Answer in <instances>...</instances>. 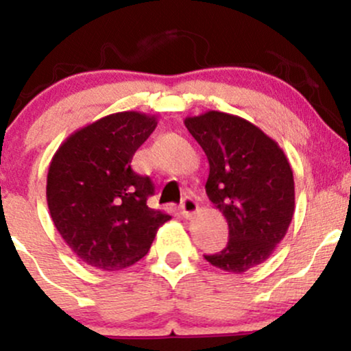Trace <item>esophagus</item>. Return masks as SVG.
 <instances>
[{"label":"esophagus","instance_id":"esophagus-1","mask_svg":"<svg viewBox=\"0 0 351 351\" xmlns=\"http://www.w3.org/2000/svg\"><path fill=\"white\" fill-rule=\"evenodd\" d=\"M181 211H183L184 217H193L198 213V203L193 199V196H184L181 201Z\"/></svg>","mask_w":351,"mask_h":351}]
</instances>
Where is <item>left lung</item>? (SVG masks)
<instances>
[{
  "label": "left lung",
  "mask_w": 351,
  "mask_h": 351,
  "mask_svg": "<svg viewBox=\"0 0 351 351\" xmlns=\"http://www.w3.org/2000/svg\"><path fill=\"white\" fill-rule=\"evenodd\" d=\"M184 125L206 153L208 198L229 226L226 247L204 259L243 274L267 261L287 234L295 209L291 163L276 140L243 117L209 110Z\"/></svg>",
  "instance_id": "1"
}]
</instances>
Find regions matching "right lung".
Wrapping results in <instances>:
<instances>
[{
  "mask_svg": "<svg viewBox=\"0 0 351 351\" xmlns=\"http://www.w3.org/2000/svg\"><path fill=\"white\" fill-rule=\"evenodd\" d=\"M156 125L155 115L117 112L75 130L52 156L46 186L52 223L87 265L100 271L130 267L171 219L148 208L153 183L130 165Z\"/></svg>",
  "mask_w": 351,
  "mask_h": 351,
  "instance_id": "obj_1",
  "label": "right lung"
}]
</instances>
